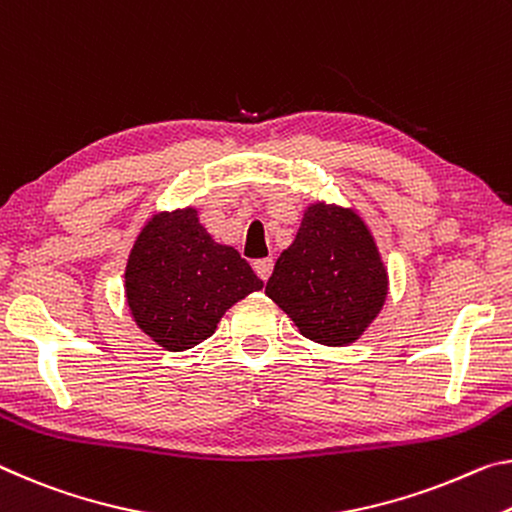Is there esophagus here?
<instances>
[{"label": "esophagus", "mask_w": 512, "mask_h": 512, "mask_svg": "<svg viewBox=\"0 0 512 512\" xmlns=\"http://www.w3.org/2000/svg\"><path fill=\"white\" fill-rule=\"evenodd\" d=\"M255 273L259 275V280H269L271 273H273V259L271 257H264V259H257V262L253 264Z\"/></svg>", "instance_id": "esophagus-1"}]
</instances>
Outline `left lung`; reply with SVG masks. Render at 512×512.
<instances>
[{
	"label": "left lung",
	"mask_w": 512,
	"mask_h": 512,
	"mask_svg": "<svg viewBox=\"0 0 512 512\" xmlns=\"http://www.w3.org/2000/svg\"><path fill=\"white\" fill-rule=\"evenodd\" d=\"M389 273L371 227L358 209L314 200L296 239L282 250L266 296L323 346H348L383 310Z\"/></svg>",
	"instance_id": "8db88e82"
}]
</instances>
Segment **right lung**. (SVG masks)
I'll return each instance as SVG.
<instances>
[{
	"label": "right lung",
	"instance_id": "obj_1",
	"mask_svg": "<svg viewBox=\"0 0 512 512\" xmlns=\"http://www.w3.org/2000/svg\"><path fill=\"white\" fill-rule=\"evenodd\" d=\"M125 298L141 332L164 351L212 337L234 303L264 287L239 250L218 243L196 207L154 212L125 264Z\"/></svg>",
	"mask_w": 512,
	"mask_h": 512
}]
</instances>
